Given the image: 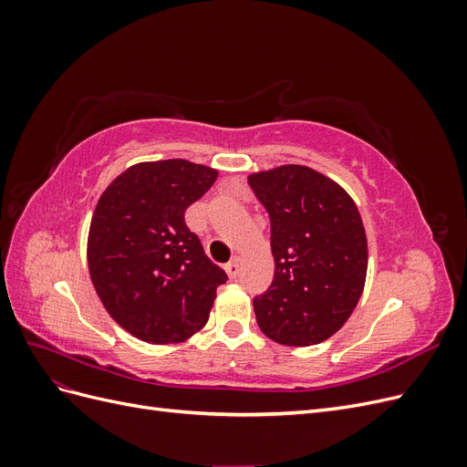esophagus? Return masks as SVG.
Here are the masks:
<instances>
[{
	"instance_id": "esophagus-1",
	"label": "esophagus",
	"mask_w": 467,
	"mask_h": 467,
	"mask_svg": "<svg viewBox=\"0 0 467 467\" xmlns=\"http://www.w3.org/2000/svg\"><path fill=\"white\" fill-rule=\"evenodd\" d=\"M239 271H242V268H239V257H234L228 265H225V273H228V276L232 280H235L239 276Z\"/></svg>"
}]
</instances>
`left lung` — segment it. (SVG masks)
<instances>
[{"mask_svg":"<svg viewBox=\"0 0 467 467\" xmlns=\"http://www.w3.org/2000/svg\"><path fill=\"white\" fill-rule=\"evenodd\" d=\"M271 216L273 285L253 300L261 331L286 347L327 341L360 300L368 244L348 192L306 165L251 173Z\"/></svg>","mask_w":467,"mask_h":467,"instance_id":"left-lung-1","label":"left lung"}]
</instances>
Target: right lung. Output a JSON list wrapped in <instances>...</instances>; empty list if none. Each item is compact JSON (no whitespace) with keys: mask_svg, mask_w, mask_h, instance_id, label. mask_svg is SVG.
Returning <instances> with one entry per match:
<instances>
[{"mask_svg":"<svg viewBox=\"0 0 467 467\" xmlns=\"http://www.w3.org/2000/svg\"><path fill=\"white\" fill-rule=\"evenodd\" d=\"M218 171L187 160L136 163L99 199L88 237L95 292L124 331L151 345L199 333L228 280L185 223Z\"/></svg>","mask_w":467,"mask_h":467,"instance_id":"obj_1","label":"right lung"}]
</instances>
